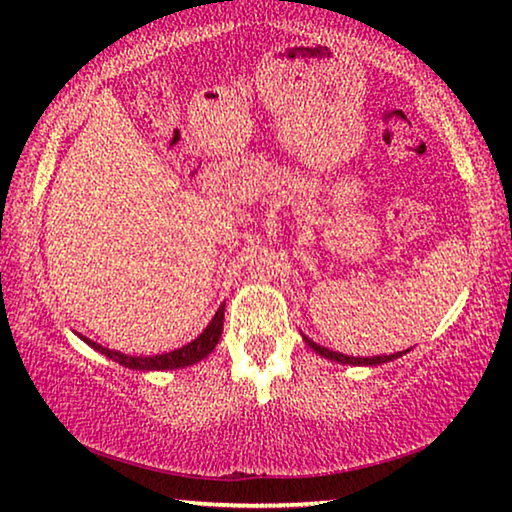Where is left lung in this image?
I'll list each match as a JSON object with an SVG mask.
<instances>
[{"label": "left lung", "instance_id": "1", "mask_svg": "<svg viewBox=\"0 0 512 512\" xmlns=\"http://www.w3.org/2000/svg\"><path fill=\"white\" fill-rule=\"evenodd\" d=\"M223 331V307L216 310V314L209 321V326L202 331L198 338L193 342H188L184 347H177L172 349V352H163V354H153V356H132V354H125V352H118V349H109L100 345V342H93L88 338H79L86 342L88 347H93L97 354L107 356V359L121 363L123 368H130V370H139V373H151V370H179V368H188L193 366V363H198L205 359V356L212 354V349L216 347V342H219V335Z\"/></svg>", "mask_w": 512, "mask_h": 512}]
</instances>
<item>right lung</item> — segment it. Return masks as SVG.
I'll list each match as a JSON object with an SVG mask.
<instances>
[{
	"label": "right lung",
	"instance_id": "obj_1",
	"mask_svg": "<svg viewBox=\"0 0 512 512\" xmlns=\"http://www.w3.org/2000/svg\"><path fill=\"white\" fill-rule=\"evenodd\" d=\"M321 53H328V48H321V46H317V48H305V55H321ZM324 356H331V359H335L338 363H342V366H345V363H349V366H373V363H377V366H380V363H387V361H391V359H380V356H373V359H354V356H345V354H328V352H321ZM401 356V354H398ZM396 356V359H398Z\"/></svg>",
	"mask_w": 512,
	"mask_h": 512
}]
</instances>
